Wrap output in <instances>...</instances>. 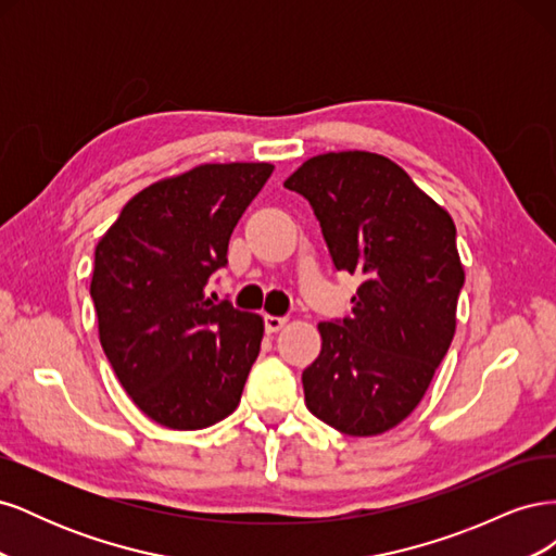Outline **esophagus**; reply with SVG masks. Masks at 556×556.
Wrapping results in <instances>:
<instances>
[{
  "label": "esophagus",
  "mask_w": 556,
  "mask_h": 556,
  "mask_svg": "<svg viewBox=\"0 0 556 556\" xmlns=\"http://www.w3.org/2000/svg\"><path fill=\"white\" fill-rule=\"evenodd\" d=\"M285 325H288V317H278V315H264V327L268 333L280 331Z\"/></svg>",
  "instance_id": "1"
}]
</instances>
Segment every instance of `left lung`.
Instances as JSON below:
<instances>
[{
    "label": "left lung",
    "instance_id": "1",
    "mask_svg": "<svg viewBox=\"0 0 556 556\" xmlns=\"http://www.w3.org/2000/svg\"><path fill=\"white\" fill-rule=\"evenodd\" d=\"M285 188L308 199L333 266L362 276L352 317L317 325L306 406L348 435L390 431L422 401L457 329V227L399 164L366 150L311 157Z\"/></svg>",
    "mask_w": 556,
    "mask_h": 556
}]
</instances>
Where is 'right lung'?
Returning <instances> with one entry per match:
<instances>
[{"label":"right lung","mask_w":556,"mask_h":556,"mask_svg":"<svg viewBox=\"0 0 556 556\" xmlns=\"http://www.w3.org/2000/svg\"><path fill=\"white\" fill-rule=\"evenodd\" d=\"M271 174L268 162H229L157 180L94 248L99 341L125 392L162 427L204 429L239 406L264 319L204 290Z\"/></svg>","instance_id":"1"}]
</instances>
